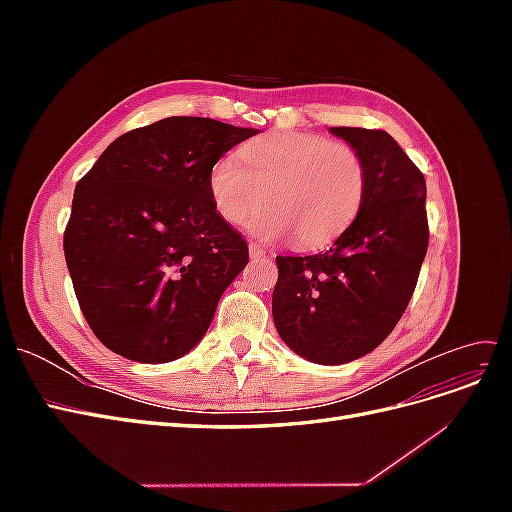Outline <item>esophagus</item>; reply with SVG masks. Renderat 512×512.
Segmentation results:
<instances>
[{
	"label": "esophagus",
	"instance_id": "obj_1",
	"mask_svg": "<svg viewBox=\"0 0 512 512\" xmlns=\"http://www.w3.org/2000/svg\"><path fill=\"white\" fill-rule=\"evenodd\" d=\"M267 252H265V247L262 245H258V243H250V256L252 258H258V256H265Z\"/></svg>",
	"mask_w": 512,
	"mask_h": 512
}]
</instances>
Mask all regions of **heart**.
Wrapping results in <instances>:
<instances>
[{"instance_id": "heart-1", "label": "heart", "mask_w": 512, "mask_h": 512, "mask_svg": "<svg viewBox=\"0 0 512 512\" xmlns=\"http://www.w3.org/2000/svg\"><path fill=\"white\" fill-rule=\"evenodd\" d=\"M367 192V164L359 149L309 132H273L224 156L209 170V196L228 224L262 207L252 230L265 239L318 247L356 220Z\"/></svg>"}]
</instances>
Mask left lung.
I'll list each match as a JSON object with an SVG mask.
<instances>
[{
  "instance_id": "8db88e82",
  "label": "left lung",
  "mask_w": 512,
  "mask_h": 512,
  "mask_svg": "<svg viewBox=\"0 0 512 512\" xmlns=\"http://www.w3.org/2000/svg\"><path fill=\"white\" fill-rule=\"evenodd\" d=\"M367 164L365 203L327 252L277 256L273 322L294 352L339 365L378 348L404 316L427 254L425 177L391 134L331 128Z\"/></svg>"
}]
</instances>
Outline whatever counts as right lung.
<instances>
[{
	"mask_svg": "<svg viewBox=\"0 0 512 512\" xmlns=\"http://www.w3.org/2000/svg\"><path fill=\"white\" fill-rule=\"evenodd\" d=\"M207 117H166L104 149L76 183L64 254L89 329L130 361L190 352L250 260L215 211L209 170L254 136Z\"/></svg>",
	"mask_w": 512,
	"mask_h": 512,
	"instance_id": "right-lung-1",
	"label": "right lung"
}]
</instances>
